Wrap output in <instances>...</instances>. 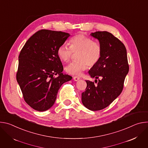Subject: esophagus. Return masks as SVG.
<instances>
[{"mask_svg":"<svg viewBox=\"0 0 148 148\" xmlns=\"http://www.w3.org/2000/svg\"><path fill=\"white\" fill-rule=\"evenodd\" d=\"M80 79V78L79 77H77V76H74L73 77V79L75 81H77L78 80H79Z\"/></svg>","mask_w":148,"mask_h":148,"instance_id":"1","label":"esophagus"}]
</instances>
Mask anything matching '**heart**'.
Wrapping results in <instances>:
<instances>
[{
    "label": "heart",
    "instance_id": "1",
    "mask_svg": "<svg viewBox=\"0 0 148 148\" xmlns=\"http://www.w3.org/2000/svg\"><path fill=\"white\" fill-rule=\"evenodd\" d=\"M69 45H61L57 49V56L63 62L69 61L74 54H77L78 61L73 62L65 68L66 73L73 75H79L86 70L87 66L92 67L99 61L102 55L100 45L83 34H78L71 37Z\"/></svg>",
    "mask_w": 148,
    "mask_h": 148
}]
</instances>
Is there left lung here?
Wrapping results in <instances>:
<instances>
[{
	"label": "left lung",
	"mask_w": 148,
	"mask_h": 148,
	"mask_svg": "<svg viewBox=\"0 0 148 148\" xmlns=\"http://www.w3.org/2000/svg\"><path fill=\"white\" fill-rule=\"evenodd\" d=\"M97 38L102 48L101 57L88 73L94 82L86 80V91L82 93L83 105L91 111H99L110 105L121 93L125 78L129 71L127 53L124 45L108 32L90 34ZM100 79L97 81V79Z\"/></svg>",
	"instance_id": "obj_1"
}]
</instances>
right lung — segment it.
<instances>
[{
  "instance_id": "obj_1",
  "label": "right lung",
  "mask_w": 148,
  "mask_h": 148,
  "mask_svg": "<svg viewBox=\"0 0 148 148\" xmlns=\"http://www.w3.org/2000/svg\"><path fill=\"white\" fill-rule=\"evenodd\" d=\"M70 36L62 32L39 30L20 53L16 79L25 101L36 111L50 109L62 84L72 79L62 73L63 66L57 53Z\"/></svg>"
}]
</instances>
